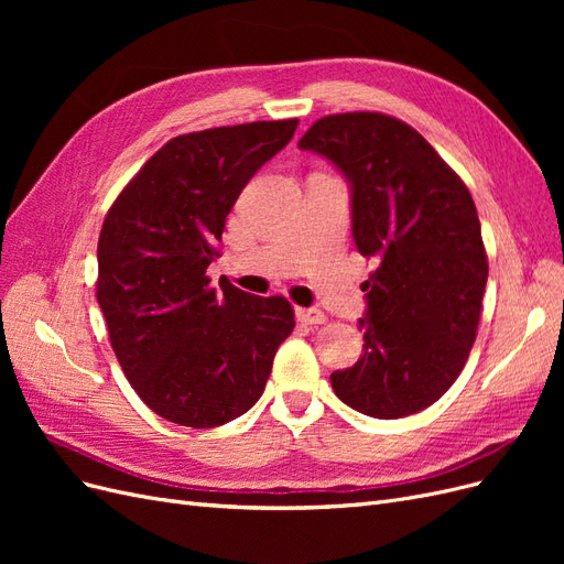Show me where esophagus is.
Segmentation results:
<instances>
[{"label": "esophagus", "mask_w": 564, "mask_h": 564, "mask_svg": "<svg viewBox=\"0 0 564 564\" xmlns=\"http://www.w3.org/2000/svg\"><path fill=\"white\" fill-rule=\"evenodd\" d=\"M296 317L303 324H324V319H327V315L317 308H296Z\"/></svg>", "instance_id": "esophagus-1"}]
</instances>
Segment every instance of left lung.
<instances>
[{
  "instance_id": "left-lung-1",
  "label": "left lung",
  "mask_w": 564,
  "mask_h": 564,
  "mask_svg": "<svg viewBox=\"0 0 564 564\" xmlns=\"http://www.w3.org/2000/svg\"><path fill=\"white\" fill-rule=\"evenodd\" d=\"M299 148L348 178L355 247L377 263L362 284L365 352L332 388L373 419L416 414L458 379L480 324L489 263L475 202L416 129L383 112L322 117Z\"/></svg>"
}]
</instances>
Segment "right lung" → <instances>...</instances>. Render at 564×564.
Masks as SVG:
<instances>
[{
	"label": "right lung",
	"mask_w": 564,
	"mask_h": 564,
	"mask_svg": "<svg viewBox=\"0 0 564 564\" xmlns=\"http://www.w3.org/2000/svg\"><path fill=\"white\" fill-rule=\"evenodd\" d=\"M299 119L183 133L110 207L96 299L119 367L158 416L216 429L256 404L294 308L220 280L209 263L249 178L292 141Z\"/></svg>",
	"instance_id": "1"
}]
</instances>
